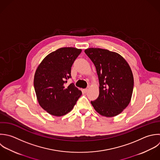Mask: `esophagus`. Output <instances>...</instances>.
Wrapping results in <instances>:
<instances>
[{
    "instance_id": "1",
    "label": "esophagus",
    "mask_w": 160,
    "mask_h": 160,
    "mask_svg": "<svg viewBox=\"0 0 160 160\" xmlns=\"http://www.w3.org/2000/svg\"><path fill=\"white\" fill-rule=\"evenodd\" d=\"M88 88H85V89H84V90H83V92H84L85 93H87V92H88Z\"/></svg>"
}]
</instances>
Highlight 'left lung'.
Here are the masks:
<instances>
[{"instance_id": "8db88e82", "label": "left lung", "mask_w": 160, "mask_h": 160, "mask_svg": "<svg viewBox=\"0 0 160 160\" xmlns=\"http://www.w3.org/2000/svg\"><path fill=\"white\" fill-rule=\"evenodd\" d=\"M85 53L94 63L99 80V96L91 103L106 117H115L129 105L134 80L131 68L118 53L100 48H89Z\"/></svg>"}]
</instances>
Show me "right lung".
<instances>
[{
	"label": "right lung",
	"mask_w": 160,
	"mask_h": 160,
	"mask_svg": "<svg viewBox=\"0 0 160 160\" xmlns=\"http://www.w3.org/2000/svg\"><path fill=\"white\" fill-rule=\"evenodd\" d=\"M81 52L73 47L58 48L47 55L35 71L33 85L38 102L52 115H66L82 95L73 83L65 85L71 78V67Z\"/></svg>",
	"instance_id": "1"
}]
</instances>
